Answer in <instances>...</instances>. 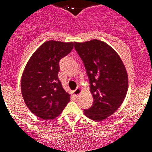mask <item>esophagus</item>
<instances>
[{
    "label": "esophagus",
    "mask_w": 152,
    "mask_h": 152,
    "mask_svg": "<svg viewBox=\"0 0 152 152\" xmlns=\"http://www.w3.org/2000/svg\"><path fill=\"white\" fill-rule=\"evenodd\" d=\"M81 91H82V90L80 89V88H77V89L74 91V94H75V96H78L80 93H81Z\"/></svg>",
    "instance_id": "esophagus-1"
}]
</instances>
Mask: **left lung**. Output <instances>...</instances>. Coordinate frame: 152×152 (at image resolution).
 <instances>
[{"instance_id":"left-lung-1","label":"left lung","mask_w":152,"mask_h":152,"mask_svg":"<svg viewBox=\"0 0 152 152\" xmlns=\"http://www.w3.org/2000/svg\"><path fill=\"white\" fill-rule=\"evenodd\" d=\"M75 49L84 64L94 100L92 107L84 110V115L101 121L116 112L126 97V68L116 51L100 40L75 42Z\"/></svg>"}]
</instances>
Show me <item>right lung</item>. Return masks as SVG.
Listing matches in <instances>:
<instances>
[{"instance_id": "obj_1", "label": "right lung", "mask_w": 152, "mask_h": 152, "mask_svg": "<svg viewBox=\"0 0 152 152\" xmlns=\"http://www.w3.org/2000/svg\"><path fill=\"white\" fill-rule=\"evenodd\" d=\"M74 42H44L27 62L21 79V91L29 110L42 119L59 116L70 101L58 77L59 61L72 52Z\"/></svg>"}]
</instances>
